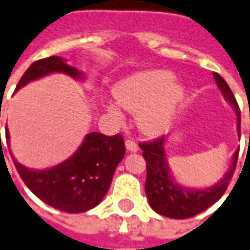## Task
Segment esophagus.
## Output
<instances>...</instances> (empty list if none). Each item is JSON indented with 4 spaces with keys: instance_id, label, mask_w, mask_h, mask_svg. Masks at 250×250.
<instances>
[{
    "instance_id": "34e87169",
    "label": "esophagus",
    "mask_w": 250,
    "mask_h": 250,
    "mask_svg": "<svg viewBox=\"0 0 250 250\" xmlns=\"http://www.w3.org/2000/svg\"><path fill=\"white\" fill-rule=\"evenodd\" d=\"M125 147H127V149H128L130 152H137V150L139 149L138 144H137V141H134V139H131V138L125 141Z\"/></svg>"
}]
</instances>
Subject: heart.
<instances>
[{"instance_id": "b5f03b06", "label": "heart", "mask_w": 250, "mask_h": 250, "mask_svg": "<svg viewBox=\"0 0 250 250\" xmlns=\"http://www.w3.org/2000/svg\"><path fill=\"white\" fill-rule=\"evenodd\" d=\"M115 96L120 105L131 111H141L139 127L147 134H160L171 125L183 91L175 86V78L167 71H146L128 76L118 83ZM113 113L118 106L111 105Z\"/></svg>"}]
</instances>
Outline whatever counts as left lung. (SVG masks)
<instances>
[{
  "label": "left lung",
  "mask_w": 250,
  "mask_h": 250,
  "mask_svg": "<svg viewBox=\"0 0 250 250\" xmlns=\"http://www.w3.org/2000/svg\"><path fill=\"white\" fill-rule=\"evenodd\" d=\"M213 78L218 83L219 89L222 90L223 96L226 97V100L231 104L237 112V127H238V132H241V111H239L238 103L225 79L216 72L213 74ZM164 141H166L164 137H159L153 141L139 142V147L142 149V156L146 161L145 190H146L149 204L157 213L167 218L186 219L196 216L207 208H209L212 204L216 203L225 194L235 171L239 149L234 153L231 167L222 181L210 186L209 189L189 190L183 189L182 186H178L168 172V166L166 163L164 149H163Z\"/></svg>",
  "instance_id": "obj_1"
}]
</instances>
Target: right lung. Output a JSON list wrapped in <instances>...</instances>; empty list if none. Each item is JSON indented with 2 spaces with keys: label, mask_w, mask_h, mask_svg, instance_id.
Segmentation results:
<instances>
[{
  "label": "right lung",
  "mask_w": 250,
  "mask_h": 250,
  "mask_svg": "<svg viewBox=\"0 0 250 250\" xmlns=\"http://www.w3.org/2000/svg\"><path fill=\"white\" fill-rule=\"evenodd\" d=\"M50 72H64L74 78L81 76L76 68L65 64L61 57L50 56L34 61L19 81L16 89ZM125 153V139L120 134L109 137L101 132H90L79 150L57 167L43 171L30 169L19 164L12 153L11 156L25 186L40 200L62 212L79 213L101 203Z\"/></svg>",
  "instance_id": "obj_1"
}]
</instances>
